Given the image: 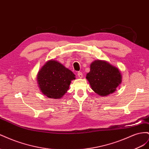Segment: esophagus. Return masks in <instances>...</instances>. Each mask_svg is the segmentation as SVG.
Returning <instances> with one entry per match:
<instances>
[{"label":"esophagus","instance_id":"obj_1","mask_svg":"<svg viewBox=\"0 0 149 149\" xmlns=\"http://www.w3.org/2000/svg\"><path fill=\"white\" fill-rule=\"evenodd\" d=\"M78 76L79 78H83V73H81V72L79 71L78 73Z\"/></svg>","mask_w":149,"mask_h":149}]
</instances>
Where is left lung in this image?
<instances>
[{"label":"left lung","mask_w":149,"mask_h":149,"mask_svg":"<svg viewBox=\"0 0 149 149\" xmlns=\"http://www.w3.org/2000/svg\"><path fill=\"white\" fill-rule=\"evenodd\" d=\"M86 78L93 91L101 96L113 93L122 82V76L118 68L100 60L91 64Z\"/></svg>","instance_id":"left-lung-1"}]
</instances>
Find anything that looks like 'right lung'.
Returning <instances> with one entry per match:
<instances>
[{
    "mask_svg": "<svg viewBox=\"0 0 149 149\" xmlns=\"http://www.w3.org/2000/svg\"><path fill=\"white\" fill-rule=\"evenodd\" d=\"M75 75L55 60H49L38 71L37 82L41 92L49 98L60 99L69 89Z\"/></svg>",
    "mask_w": 149,
    "mask_h": 149,
    "instance_id": "obj_1",
    "label": "right lung"
}]
</instances>
